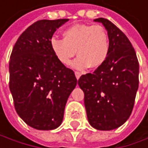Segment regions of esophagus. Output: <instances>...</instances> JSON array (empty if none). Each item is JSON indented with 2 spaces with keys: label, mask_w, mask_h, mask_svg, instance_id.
Here are the masks:
<instances>
[{
  "label": "esophagus",
  "mask_w": 148,
  "mask_h": 148,
  "mask_svg": "<svg viewBox=\"0 0 148 148\" xmlns=\"http://www.w3.org/2000/svg\"><path fill=\"white\" fill-rule=\"evenodd\" d=\"M75 77H76V79L79 80L80 77H81V73H80V72H75Z\"/></svg>",
  "instance_id": "1"
}]
</instances>
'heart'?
<instances>
[{"instance_id":"b5f03b06","label":"heart","mask_w":148,"mask_h":148,"mask_svg":"<svg viewBox=\"0 0 148 148\" xmlns=\"http://www.w3.org/2000/svg\"><path fill=\"white\" fill-rule=\"evenodd\" d=\"M63 39L51 40V49L60 63L68 66L76 54L72 66L84 70L88 67H100L107 60L110 40L106 29L101 25L77 23L66 29Z\"/></svg>"}]
</instances>
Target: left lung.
Returning <instances> with one entry per match:
<instances>
[{
	"instance_id": "1",
	"label": "left lung",
	"mask_w": 148,
	"mask_h": 148,
	"mask_svg": "<svg viewBox=\"0 0 148 148\" xmlns=\"http://www.w3.org/2000/svg\"><path fill=\"white\" fill-rule=\"evenodd\" d=\"M94 21L107 30L109 54L93 73L82 75L78 85L84 92L90 125L110 131L125 124L132 113L139 88V61L131 42L117 26L105 18Z\"/></svg>"
}]
</instances>
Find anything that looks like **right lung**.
Wrapping results in <instances>:
<instances>
[{
    "label": "right lung",
    "mask_w": 148,
    "mask_h": 148,
    "mask_svg": "<svg viewBox=\"0 0 148 148\" xmlns=\"http://www.w3.org/2000/svg\"><path fill=\"white\" fill-rule=\"evenodd\" d=\"M68 19L40 20L28 27L9 60V89L19 117L30 127L48 131L63 120L66 101L77 80L51 49L52 35Z\"/></svg>",
    "instance_id": "add662e5"
}]
</instances>
